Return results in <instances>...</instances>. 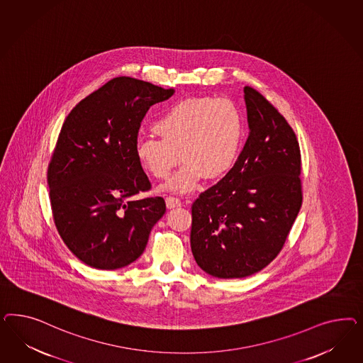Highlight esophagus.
Returning a JSON list of instances; mask_svg holds the SVG:
<instances>
[{
	"label": "esophagus",
	"instance_id": "obj_1",
	"mask_svg": "<svg viewBox=\"0 0 363 363\" xmlns=\"http://www.w3.org/2000/svg\"><path fill=\"white\" fill-rule=\"evenodd\" d=\"M166 206L167 209H173L181 206V201L176 197H166Z\"/></svg>",
	"mask_w": 363,
	"mask_h": 363
}]
</instances>
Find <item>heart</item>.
I'll return each instance as SVG.
<instances>
[{"mask_svg": "<svg viewBox=\"0 0 363 363\" xmlns=\"http://www.w3.org/2000/svg\"><path fill=\"white\" fill-rule=\"evenodd\" d=\"M160 140L140 137L135 155L143 169L162 179L182 160L185 164L166 190L190 193L203 177L216 179L230 170L245 132L241 109L230 99L191 97L178 101L154 122Z\"/></svg>", "mask_w": 363, "mask_h": 363, "instance_id": "obj_1", "label": "heart"}]
</instances>
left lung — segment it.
I'll return each instance as SVG.
<instances>
[{"label":"left lung","instance_id":"left-lung-1","mask_svg":"<svg viewBox=\"0 0 363 363\" xmlns=\"http://www.w3.org/2000/svg\"><path fill=\"white\" fill-rule=\"evenodd\" d=\"M249 137L230 172L193 203L190 245L217 278L261 272L285 243L302 205L297 137L262 94L243 88Z\"/></svg>","mask_w":363,"mask_h":363}]
</instances>
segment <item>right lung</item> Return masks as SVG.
<instances>
[{"instance_id":"obj_1","label":"right lung","mask_w":363,"mask_h":363,"mask_svg":"<svg viewBox=\"0 0 363 363\" xmlns=\"http://www.w3.org/2000/svg\"><path fill=\"white\" fill-rule=\"evenodd\" d=\"M173 94L141 79L113 78L66 117L48 170L50 203L62 241L90 267L134 262L165 214L164 198H130L150 189L135 155L141 121Z\"/></svg>"}]
</instances>
